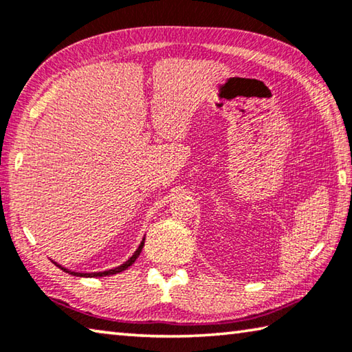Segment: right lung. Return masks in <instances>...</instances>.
<instances>
[{
  "label": "right lung",
  "mask_w": 352,
  "mask_h": 352,
  "mask_svg": "<svg viewBox=\"0 0 352 352\" xmlns=\"http://www.w3.org/2000/svg\"><path fill=\"white\" fill-rule=\"evenodd\" d=\"M142 247H144V239L141 241L140 247L136 248V252H135L132 256H130V258H129L126 262H124V264H121V265L115 267V269L105 270V272H91V273H82V272H74V270H69V269H67V267H63V265H60V264H57V262H54V264L58 267V269H62L63 272H67V273H69V275H74V276H83V278H100V276H110V275H116V273H121V272H124V270H126V269H129V267L132 265L133 262L136 261V258H138V256H140V253H141Z\"/></svg>",
  "instance_id": "1"
}]
</instances>
